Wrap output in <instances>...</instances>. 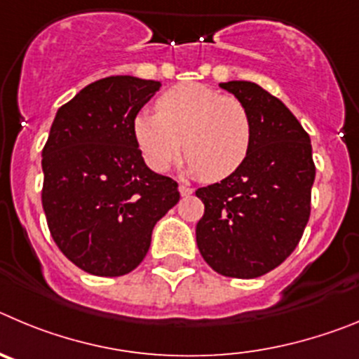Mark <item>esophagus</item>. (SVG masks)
Wrapping results in <instances>:
<instances>
[{
  "label": "esophagus",
  "instance_id": "34e87169",
  "mask_svg": "<svg viewBox=\"0 0 359 359\" xmlns=\"http://www.w3.org/2000/svg\"><path fill=\"white\" fill-rule=\"evenodd\" d=\"M179 191L182 196H189V195H193V191H195V189H193L189 184H179Z\"/></svg>",
  "mask_w": 359,
  "mask_h": 359
}]
</instances>
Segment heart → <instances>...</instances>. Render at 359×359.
<instances>
[{"mask_svg":"<svg viewBox=\"0 0 359 359\" xmlns=\"http://www.w3.org/2000/svg\"><path fill=\"white\" fill-rule=\"evenodd\" d=\"M156 109L141 111L132 123L135 143L154 172H166L182 147L187 172L208 180L227 179L247 161L254 128L247 107L234 96L184 82L168 89Z\"/></svg>","mask_w":359,"mask_h":359,"instance_id":"1","label":"heart"}]
</instances>
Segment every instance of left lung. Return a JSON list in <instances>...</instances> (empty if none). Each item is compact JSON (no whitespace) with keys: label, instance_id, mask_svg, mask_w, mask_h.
Listing matches in <instances>:
<instances>
[{"label":"left lung","instance_id":"1","mask_svg":"<svg viewBox=\"0 0 359 359\" xmlns=\"http://www.w3.org/2000/svg\"><path fill=\"white\" fill-rule=\"evenodd\" d=\"M247 107L252 147L243 166L196 189L203 216L196 245L225 277L254 279L279 266L299 245L311 211V141L279 98L245 80L219 83Z\"/></svg>","mask_w":359,"mask_h":359}]
</instances>
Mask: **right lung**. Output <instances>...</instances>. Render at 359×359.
Instances as JSON below:
<instances>
[{"label": "right lung", "mask_w": 359, "mask_h": 359, "mask_svg": "<svg viewBox=\"0 0 359 359\" xmlns=\"http://www.w3.org/2000/svg\"><path fill=\"white\" fill-rule=\"evenodd\" d=\"M161 82L107 76L57 111L43 148V208L51 238L83 272L118 277L147 256L156 224L179 202L151 172L132 123Z\"/></svg>", "instance_id": "add662e5"}]
</instances>
